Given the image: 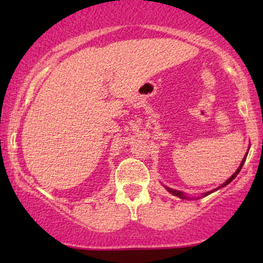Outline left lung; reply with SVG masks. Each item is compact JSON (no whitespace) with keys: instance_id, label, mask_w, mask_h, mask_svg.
<instances>
[{"instance_id":"obj_1","label":"left lung","mask_w":263,"mask_h":263,"mask_svg":"<svg viewBox=\"0 0 263 263\" xmlns=\"http://www.w3.org/2000/svg\"><path fill=\"white\" fill-rule=\"evenodd\" d=\"M247 156H248V152H247V154H246V157H244V158H243V160H242V163H240V165H239V167H238V168H237V171L235 172V174H233V175L231 176V177H230V178L228 179V181H226L225 183H222V184H221L220 186H219V188H217V189H214V190H211V192H207V193H203V194H202V195H201V197H204V196L210 195V194H211V193H213V192H215V190L220 189V188H222V186L228 185V184H229V183H231V182L233 181V179H235V178H236V176L239 174L240 168H242V167H243V164H244V161H246V159H247ZM165 188H166V189L168 190V192H170V193L172 194V195H175V196H178V197H179V199H192V197H188V196H186V195H185V194H184V193H183V192H179V190H175V189L167 188V186H165ZM193 199H194V197H193ZM197 199H200V197H197ZM194 200H195V199H194Z\"/></svg>"}]
</instances>
